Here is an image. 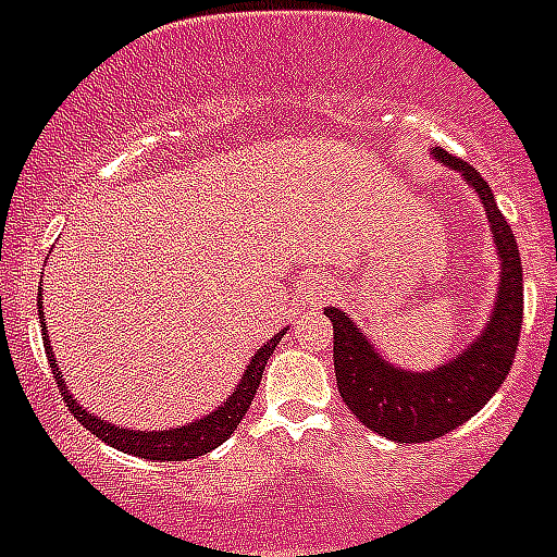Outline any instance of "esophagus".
Returning a JSON list of instances; mask_svg holds the SVG:
<instances>
[{
	"label": "esophagus",
	"mask_w": 557,
	"mask_h": 557,
	"mask_svg": "<svg viewBox=\"0 0 557 557\" xmlns=\"http://www.w3.org/2000/svg\"><path fill=\"white\" fill-rule=\"evenodd\" d=\"M307 293L312 295L314 301H321V298H326V295H329V287H323V284L312 282V284H309V287H307Z\"/></svg>",
	"instance_id": "esophagus-1"
}]
</instances>
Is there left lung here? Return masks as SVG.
Returning a JSON list of instances; mask_svg holds the SVG:
<instances>
[{"label":"left lung","mask_w":557,"mask_h":557,"mask_svg":"<svg viewBox=\"0 0 557 557\" xmlns=\"http://www.w3.org/2000/svg\"><path fill=\"white\" fill-rule=\"evenodd\" d=\"M435 159L455 166L466 175L480 195L496 248L502 256L499 295L488 329L471 343L466 354L426 373H407L387 366L362 334L354 329L346 312L326 309L334 326V376L348 410L382 437L396 444H424L466 424L474 412L488 405L499 391L516 359L524 312V284H521V259L516 236L508 220L494 203L491 186L469 161L435 147Z\"/></svg>","instance_id":"8db88e82"}]
</instances>
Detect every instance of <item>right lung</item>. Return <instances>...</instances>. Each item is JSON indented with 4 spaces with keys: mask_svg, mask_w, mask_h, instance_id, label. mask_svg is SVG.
Returning a JSON list of instances; mask_svg holds the SVG:
<instances>
[{
    "mask_svg": "<svg viewBox=\"0 0 557 557\" xmlns=\"http://www.w3.org/2000/svg\"><path fill=\"white\" fill-rule=\"evenodd\" d=\"M38 314H41L44 348H47L49 368H52V373H55L58 391H61L63 401H66V407L72 410V416H75L88 432H95L100 441H106L108 446L125 451V455L145 457V460H189V457L206 455V451L218 449L223 441H228L231 432L236 430V424L243 421V416L248 412L250 401H253L256 387H259V382H262V373H264V366H268L270 354H273V348L278 346V339L284 337V332H278L273 339H270L268 346H262L259 351L253 354V359H250V366H248V371H245L243 382L236 385L234 396H231L225 405H220V410H214L211 416L200 418V421H191L189 426H181V430L136 432V430H122V426L108 424V421H102V418H97V416H91V412L83 410L75 398L69 396L66 385H63V379H61V371H58V366H55V354L49 351V337H47V326H44L41 298H38Z\"/></svg>",
    "mask_w": 557,
    "mask_h": 557,
    "instance_id": "right-lung-1",
    "label": "right lung"
}]
</instances>
